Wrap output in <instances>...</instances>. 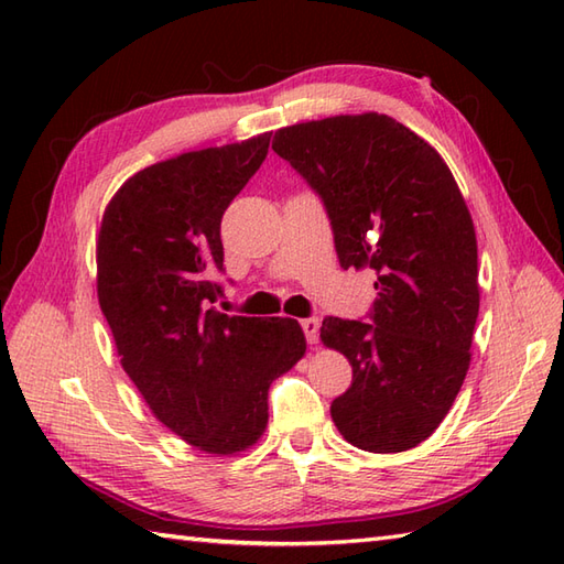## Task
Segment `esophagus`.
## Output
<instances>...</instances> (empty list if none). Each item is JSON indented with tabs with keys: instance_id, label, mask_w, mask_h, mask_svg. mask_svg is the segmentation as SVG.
<instances>
[{
	"instance_id": "obj_1",
	"label": "esophagus",
	"mask_w": 564,
	"mask_h": 564,
	"mask_svg": "<svg viewBox=\"0 0 564 564\" xmlns=\"http://www.w3.org/2000/svg\"><path fill=\"white\" fill-rule=\"evenodd\" d=\"M301 327L305 332L307 344H317V339H319V319L317 317H305V319H301Z\"/></svg>"
}]
</instances>
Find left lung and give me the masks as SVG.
<instances>
[{
    "label": "left lung",
    "instance_id": "8db88e82",
    "mask_svg": "<svg viewBox=\"0 0 564 564\" xmlns=\"http://www.w3.org/2000/svg\"><path fill=\"white\" fill-rule=\"evenodd\" d=\"M273 152L319 196L341 269H373L367 319H322L349 358L351 388L332 402L356 448L400 453L434 434L470 366L480 310L473 218L446 162L382 113L275 130Z\"/></svg>",
    "mask_w": 564,
    "mask_h": 564
}]
</instances>
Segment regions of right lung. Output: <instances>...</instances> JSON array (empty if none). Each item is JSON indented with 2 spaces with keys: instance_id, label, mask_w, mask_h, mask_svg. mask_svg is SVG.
<instances>
[{
  "instance_id": "1",
  "label": "right lung",
  "mask_w": 564,
  "mask_h": 564,
  "mask_svg": "<svg viewBox=\"0 0 564 564\" xmlns=\"http://www.w3.org/2000/svg\"><path fill=\"white\" fill-rule=\"evenodd\" d=\"M269 140L152 164L118 188L101 220L97 291L123 370L152 414L206 453L254 446L271 382L305 354L295 319L213 307L223 213L267 160Z\"/></svg>"
}]
</instances>
